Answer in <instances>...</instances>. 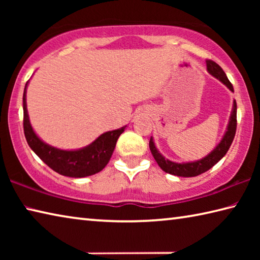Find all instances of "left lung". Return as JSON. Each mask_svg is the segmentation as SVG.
Here are the masks:
<instances>
[{
	"mask_svg": "<svg viewBox=\"0 0 260 260\" xmlns=\"http://www.w3.org/2000/svg\"><path fill=\"white\" fill-rule=\"evenodd\" d=\"M206 70L211 74V76L214 77L215 79L223 83L228 89L231 91H234L233 89L232 83L228 80L226 73L223 72V70L219 67L217 63H214L212 60H206ZM236 132V101H233V108L232 112L230 116V120H228V124L226 127L225 133H223L221 140L219 141V143L214 147V149L208 155L204 156L203 158L197 160L192 161H172L167 159L164 156L161 155L158 150L155 141H153L152 136L149 141V148H150V151L152 153L153 158L157 161V164L159 165L160 169L164 171V172L177 175V177H183V178H191V177H197L202 173L206 172V171L210 170L211 167L214 166L217 162L221 159V158L226 155L228 149H230L231 144L234 140Z\"/></svg>",
	"mask_w": 260,
	"mask_h": 260,
	"instance_id": "left-lung-1",
	"label": "left lung"
}]
</instances>
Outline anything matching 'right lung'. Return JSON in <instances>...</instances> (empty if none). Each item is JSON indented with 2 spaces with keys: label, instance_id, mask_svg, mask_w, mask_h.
I'll return each mask as SVG.
<instances>
[{
  "label": "right lung",
  "instance_id": "right-lung-1",
  "mask_svg": "<svg viewBox=\"0 0 260 260\" xmlns=\"http://www.w3.org/2000/svg\"><path fill=\"white\" fill-rule=\"evenodd\" d=\"M28 81L26 82L23 109H24V133L30 149L40 157V159L64 177L85 178L96 174L102 171L111 158L117 140L126 129V126L118 129L109 131L101 134L98 139L88 146L79 149H59L46 143L33 129L30 124L26 93H27Z\"/></svg>",
  "mask_w": 260,
  "mask_h": 260
}]
</instances>
